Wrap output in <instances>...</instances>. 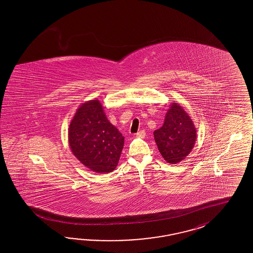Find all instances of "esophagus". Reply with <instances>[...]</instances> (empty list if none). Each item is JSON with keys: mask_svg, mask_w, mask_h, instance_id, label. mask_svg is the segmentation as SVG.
Wrapping results in <instances>:
<instances>
[{"mask_svg": "<svg viewBox=\"0 0 253 253\" xmlns=\"http://www.w3.org/2000/svg\"><path fill=\"white\" fill-rule=\"evenodd\" d=\"M136 136L138 138H145L146 136V132H145V130H140V131H138L137 133H136Z\"/></svg>", "mask_w": 253, "mask_h": 253, "instance_id": "34e87169", "label": "esophagus"}]
</instances>
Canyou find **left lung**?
<instances>
[{
    "instance_id": "left-lung-1",
    "label": "left lung",
    "mask_w": 253,
    "mask_h": 253,
    "mask_svg": "<svg viewBox=\"0 0 253 253\" xmlns=\"http://www.w3.org/2000/svg\"><path fill=\"white\" fill-rule=\"evenodd\" d=\"M154 139L163 159L176 164L191 152L197 140V130L184 108L171 103L163 125L154 131Z\"/></svg>"
}]
</instances>
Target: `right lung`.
<instances>
[{
  "mask_svg": "<svg viewBox=\"0 0 253 253\" xmlns=\"http://www.w3.org/2000/svg\"><path fill=\"white\" fill-rule=\"evenodd\" d=\"M71 152L96 173L115 169L124 146V136L109 123L98 99L89 100L77 109L69 127Z\"/></svg>",
  "mask_w": 253,
  "mask_h": 253,
  "instance_id": "add662e5",
  "label": "right lung"
}]
</instances>
